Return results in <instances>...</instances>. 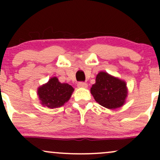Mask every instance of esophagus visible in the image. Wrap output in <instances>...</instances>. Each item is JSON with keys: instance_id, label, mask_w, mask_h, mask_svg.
<instances>
[{"instance_id": "1", "label": "esophagus", "mask_w": 160, "mask_h": 160, "mask_svg": "<svg viewBox=\"0 0 160 160\" xmlns=\"http://www.w3.org/2000/svg\"><path fill=\"white\" fill-rule=\"evenodd\" d=\"M78 86L79 88H87L88 85L86 82H80L78 83Z\"/></svg>"}]
</instances>
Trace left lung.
Here are the masks:
<instances>
[{"label": "left lung", "mask_w": 160, "mask_h": 160, "mask_svg": "<svg viewBox=\"0 0 160 160\" xmlns=\"http://www.w3.org/2000/svg\"><path fill=\"white\" fill-rule=\"evenodd\" d=\"M90 91L95 100L108 109L122 107L128 94L126 82L104 71L97 74Z\"/></svg>", "instance_id": "left-lung-1"}]
</instances>
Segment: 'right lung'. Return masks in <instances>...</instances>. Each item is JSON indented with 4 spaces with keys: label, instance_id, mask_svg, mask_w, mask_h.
Instances as JSON below:
<instances>
[{
    "label": "right lung",
    "instance_id": "add662e5",
    "mask_svg": "<svg viewBox=\"0 0 160 160\" xmlns=\"http://www.w3.org/2000/svg\"><path fill=\"white\" fill-rule=\"evenodd\" d=\"M73 91L74 88L71 85L61 83L54 77L38 88V95L42 105L52 109L64 105L71 98Z\"/></svg>",
    "mask_w": 160,
    "mask_h": 160
}]
</instances>
